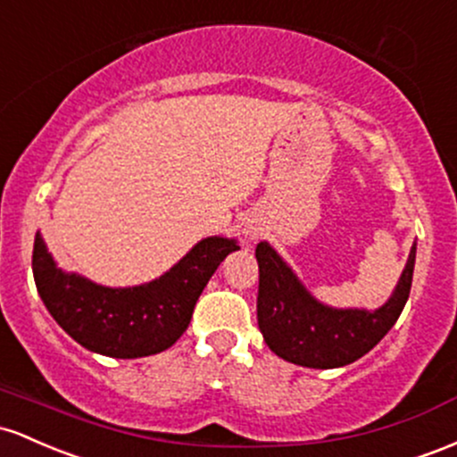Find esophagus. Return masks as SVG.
Wrapping results in <instances>:
<instances>
[{
	"label": "esophagus",
	"instance_id": "esophagus-1",
	"mask_svg": "<svg viewBox=\"0 0 457 457\" xmlns=\"http://www.w3.org/2000/svg\"><path fill=\"white\" fill-rule=\"evenodd\" d=\"M244 233H245V237H248V239H254V230H253V227H248V228H244Z\"/></svg>",
	"mask_w": 457,
	"mask_h": 457
}]
</instances>
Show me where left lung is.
<instances>
[{"mask_svg": "<svg viewBox=\"0 0 457 457\" xmlns=\"http://www.w3.org/2000/svg\"><path fill=\"white\" fill-rule=\"evenodd\" d=\"M417 244L410 248L397 287L380 309H335L306 289L291 265L268 242L256 245L259 297L256 320L265 343L287 362L335 369L365 356L384 339L406 306Z\"/></svg>", "mask_w": 457, "mask_h": 457, "instance_id": "left-lung-1", "label": "left lung"}]
</instances>
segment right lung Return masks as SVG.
Segmentation results:
<instances>
[{"label":"right lung","instance_id":"add662e5","mask_svg":"<svg viewBox=\"0 0 457 457\" xmlns=\"http://www.w3.org/2000/svg\"><path fill=\"white\" fill-rule=\"evenodd\" d=\"M235 250L237 239L212 235L151 283L105 287L58 268L36 233L32 270L40 300L71 339L104 356L142 358L177 343L209 278Z\"/></svg>","mask_w":457,"mask_h":457}]
</instances>
